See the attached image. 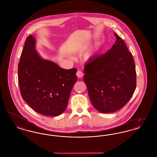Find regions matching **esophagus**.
I'll use <instances>...</instances> for the list:
<instances>
[{"label":"esophagus","mask_w":157,"mask_h":157,"mask_svg":"<svg viewBox=\"0 0 157 157\" xmlns=\"http://www.w3.org/2000/svg\"><path fill=\"white\" fill-rule=\"evenodd\" d=\"M76 76H77L78 78H82V76H83V72H82V71H78L77 72H76Z\"/></svg>","instance_id":"1"}]
</instances>
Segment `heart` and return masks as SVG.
Listing matches in <instances>:
<instances>
[{
  "instance_id": "1",
  "label": "heart",
  "mask_w": 157,
  "mask_h": 157,
  "mask_svg": "<svg viewBox=\"0 0 157 157\" xmlns=\"http://www.w3.org/2000/svg\"><path fill=\"white\" fill-rule=\"evenodd\" d=\"M91 55H92L91 53H86V54L85 57H86V59H89L90 57L91 56Z\"/></svg>"
}]
</instances>
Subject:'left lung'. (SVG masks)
Instances as JSON below:
<instances>
[{
  "label": "left lung",
  "mask_w": 157,
  "mask_h": 157,
  "mask_svg": "<svg viewBox=\"0 0 157 157\" xmlns=\"http://www.w3.org/2000/svg\"><path fill=\"white\" fill-rule=\"evenodd\" d=\"M117 40L106 52L87 62L83 69L90 100L99 112L111 113L124 106L136 88V71L124 40Z\"/></svg>",
  "instance_id": "8db88e82"
}]
</instances>
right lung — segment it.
I'll return each mask as SVG.
<instances>
[{"label":"right lung","mask_w":157,"mask_h":157,"mask_svg":"<svg viewBox=\"0 0 157 157\" xmlns=\"http://www.w3.org/2000/svg\"><path fill=\"white\" fill-rule=\"evenodd\" d=\"M77 69H65L44 59L36 50V39L26 38L18 65V79L23 99L37 113L58 116L65 111L77 81Z\"/></svg>","instance_id":"1"}]
</instances>
